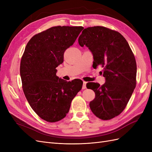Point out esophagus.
I'll use <instances>...</instances> for the list:
<instances>
[{"mask_svg": "<svg viewBox=\"0 0 152 152\" xmlns=\"http://www.w3.org/2000/svg\"><path fill=\"white\" fill-rule=\"evenodd\" d=\"M86 84H87V82L84 81V82H83V85H82V89H86Z\"/></svg>", "mask_w": 152, "mask_h": 152, "instance_id": "1", "label": "esophagus"}]
</instances>
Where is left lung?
I'll return each mask as SVG.
<instances>
[{
	"instance_id": "1",
	"label": "left lung",
	"mask_w": 152,
	"mask_h": 152,
	"mask_svg": "<svg viewBox=\"0 0 152 152\" xmlns=\"http://www.w3.org/2000/svg\"><path fill=\"white\" fill-rule=\"evenodd\" d=\"M81 47L88 48L93 55V66L103 67L105 83L89 82L95 98L89 103L91 111L102 120L118 115L130 99L136 87V62L129 45L118 31L103 26L88 27L79 37Z\"/></svg>"
}]
</instances>
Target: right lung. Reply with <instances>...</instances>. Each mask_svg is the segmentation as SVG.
<instances>
[{
  "instance_id": "right-lung-1",
  "label": "right lung",
  "mask_w": 152,
  "mask_h": 152,
  "mask_svg": "<svg viewBox=\"0 0 152 152\" xmlns=\"http://www.w3.org/2000/svg\"><path fill=\"white\" fill-rule=\"evenodd\" d=\"M82 26H53L34 35L26 44L20 63V75L25 97L43 120L55 122L68 113L72 99L83 82H66L56 76L64 53L73 44Z\"/></svg>"
}]
</instances>
